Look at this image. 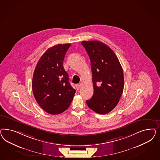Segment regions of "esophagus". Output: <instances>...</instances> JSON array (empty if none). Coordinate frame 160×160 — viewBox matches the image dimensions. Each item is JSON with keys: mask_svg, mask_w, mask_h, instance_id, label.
<instances>
[{"mask_svg": "<svg viewBox=\"0 0 160 160\" xmlns=\"http://www.w3.org/2000/svg\"><path fill=\"white\" fill-rule=\"evenodd\" d=\"M82 83H79V84H77V86H76V87H77V88H78V90H79L81 87H82Z\"/></svg>", "mask_w": 160, "mask_h": 160, "instance_id": "1", "label": "esophagus"}]
</instances>
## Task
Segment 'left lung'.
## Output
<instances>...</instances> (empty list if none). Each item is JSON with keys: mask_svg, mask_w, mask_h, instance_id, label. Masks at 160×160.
Masks as SVG:
<instances>
[{"mask_svg": "<svg viewBox=\"0 0 160 160\" xmlns=\"http://www.w3.org/2000/svg\"><path fill=\"white\" fill-rule=\"evenodd\" d=\"M91 62L94 94L86 100L92 111L106 114L119 102L124 89V74L118 59L106 44L96 40L83 41Z\"/></svg>", "mask_w": 160, "mask_h": 160, "instance_id": "1", "label": "left lung"}]
</instances>
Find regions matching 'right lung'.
<instances>
[{
    "label": "right lung",
    "mask_w": 160,
    "mask_h": 160,
    "mask_svg": "<svg viewBox=\"0 0 160 160\" xmlns=\"http://www.w3.org/2000/svg\"><path fill=\"white\" fill-rule=\"evenodd\" d=\"M70 45L58 44L48 48L34 70L32 80L34 98L41 108L51 114H60L67 110L76 92L63 66Z\"/></svg>",
    "instance_id": "1"
}]
</instances>
